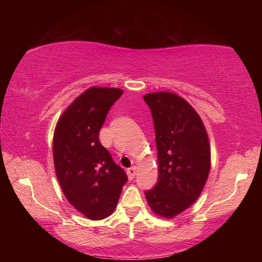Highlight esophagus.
<instances>
[{
	"mask_svg": "<svg viewBox=\"0 0 262 262\" xmlns=\"http://www.w3.org/2000/svg\"><path fill=\"white\" fill-rule=\"evenodd\" d=\"M135 173H136V167L135 166H132L129 168H127V174H128V178H129V180L134 179Z\"/></svg>",
	"mask_w": 262,
	"mask_h": 262,
	"instance_id": "obj_1",
	"label": "esophagus"
}]
</instances>
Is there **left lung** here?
<instances>
[{
  "mask_svg": "<svg viewBox=\"0 0 262 262\" xmlns=\"http://www.w3.org/2000/svg\"><path fill=\"white\" fill-rule=\"evenodd\" d=\"M143 99L155 126L158 180L145 190L148 205L163 217H174L196 201L210 170L206 128L187 101L172 92L148 94Z\"/></svg>",
  "mask_w": 262,
  "mask_h": 262,
  "instance_id": "obj_1",
  "label": "left lung"
}]
</instances>
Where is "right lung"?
I'll list each match as a JSON object with an SVG mask.
<instances>
[{
	"label": "right lung",
	"instance_id": "1",
	"mask_svg": "<svg viewBox=\"0 0 262 262\" xmlns=\"http://www.w3.org/2000/svg\"><path fill=\"white\" fill-rule=\"evenodd\" d=\"M123 91L92 86L77 97L57 121L53 157L67 200L90 220H103L118 205L127 174L99 142L110 108Z\"/></svg>",
	"mask_w": 262,
	"mask_h": 262
}]
</instances>
